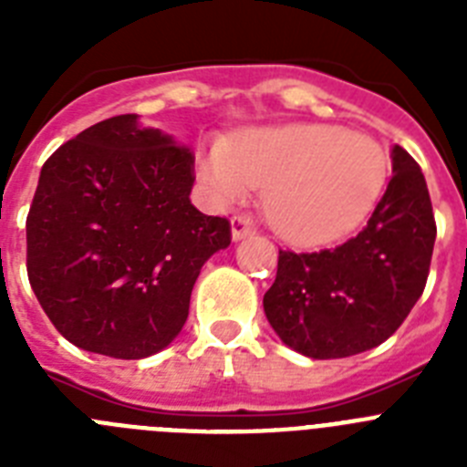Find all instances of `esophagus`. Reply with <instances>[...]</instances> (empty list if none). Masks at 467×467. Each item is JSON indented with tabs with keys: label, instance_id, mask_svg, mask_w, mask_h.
I'll use <instances>...</instances> for the list:
<instances>
[{
	"label": "esophagus",
	"instance_id": "34e87169",
	"mask_svg": "<svg viewBox=\"0 0 467 467\" xmlns=\"http://www.w3.org/2000/svg\"><path fill=\"white\" fill-rule=\"evenodd\" d=\"M247 236H253L250 220H245V217H234V220H231V241L238 243Z\"/></svg>",
	"mask_w": 467,
	"mask_h": 467
}]
</instances>
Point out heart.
I'll use <instances>...</instances> for the list:
<instances>
[{
	"mask_svg": "<svg viewBox=\"0 0 467 467\" xmlns=\"http://www.w3.org/2000/svg\"><path fill=\"white\" fill-rule=\"evenodd\" d=\"M198 177L220 203L266 189L264 210L280 236L323 245L348 236L374 213L388 180L377 140L323 123L259 128L231 144H213Z\"/></svg>",
	"mask_w": 467,
	"mask_h": 467,
	"instance_id": "heart-1",
	"label": "heart"
}]
</instances>
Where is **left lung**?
<instances>
[{
	"instance_id": "8db88e82",
	"label": "left lung",
	"mask_w": 467,
	"mask_h": 467,
	"mask_svg": "<svg viewBox=\"0 0 467 467\" xmlns=\"http://www.w3.org/2000/svg\"><path fill=\"white\" fill-rule=\"evenodd\" d=\"M365 229L334 250L283 253L264 313L278 339L313 360L358 356L404 323L423 295L435 245L426 177L402 147Z\"/></svg>"
}]
</instances>
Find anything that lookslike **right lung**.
<instances>
[{"label": "right lung", "instance_id": "add662e5", "mask_svg": "<svg viewBox=\"0 0 467 467\" xmlns=\"http://www.w3.org/2000/svg\"><path fill=\"white\" fill-rule=\"evenodd\" d=\"M193 156L172 135L111 117L44 163L27 214V275L69 344L142 360L175 341L203 264L231 243L193 208Z\"/></svg>", "mask_w": 467, "mask_h": 467}]
</instances>
